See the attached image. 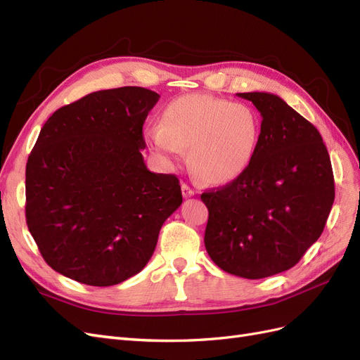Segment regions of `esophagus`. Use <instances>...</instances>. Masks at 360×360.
I'll return each instance as SVG.
<instances>
[{
	"mask_svg": "<svg viewBox=\"0 0 360 360\" xmlns=\"http://www.w3.org/2000/svg\"><path fill=\"white\" fill-rule=\"evenodd\" d=\"M181 193H183L184 198H189V197H193L195 191L189 186L188 183H181Z\"/></svg>",
	"mask_w": 360,
	"mask_h": 360,
	"instance_id": "obj_1",
	"label": "esophagus"
}]
</instances>
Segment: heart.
<instances>
[{
  "label": "heart",
  "instance_id": "1",
  "mask_svg": "<svg viewBox=\"0 0 360 360\" xmlns=\"http://www.w3.org/2000/svg\"><path fill=\"white\" fill-rule=\"evenodd\" d=\"M261 122L254 108L209 94L174 99L160 126L148 129L150 147L167 162L189 148V167L201 181L225 184L240 177L254 159Z\"/></svg>",
  "mask_w": 360,
  "mask_h": 360
}]
</instances>
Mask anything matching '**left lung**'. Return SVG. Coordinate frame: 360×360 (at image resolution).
Segmentation results:
<instances>
[{"instance_id":"left-lung-1","label":"left lung","mask_w":360,"mask_h":360,"mask_svg":"<svg viewBox=\"0 0 360 360\" xmlns=\"http://www.w3.org/2000/svg\"><path fill=\"white\" fill-rule=\"evenodd\" d=\"M259 111L261 134L248 169L201 193L209 209L204 245L216 266L261 279L296 266L319 240L335 200L320 132L276 94L237 93Z\"/></svg>"}]
</instances>
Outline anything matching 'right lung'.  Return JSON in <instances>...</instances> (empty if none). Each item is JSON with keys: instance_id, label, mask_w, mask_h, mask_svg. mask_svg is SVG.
Wrapping results in <instances>:
<instances>
[{"instance_id": "1", "label": "right lung", "mask_w": 360, "mask_h": 360, "mask_svg": "<svg viewBox=\"0 0 360 360\" xmlns=\"http://www.w3.org/2000/svg\"><path fill=\"white\" fill-rule=\"evenodd\" d=\"M159 94L94 91L43 124L25 169V216L43 259L93 287L139 274L183 198L174 174L147 169L143 126Z\"/></svg>"}]
</instances>
